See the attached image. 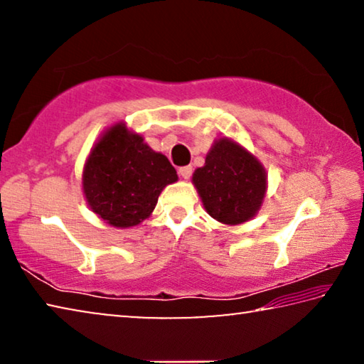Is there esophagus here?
<instances>
[{"instance_id": "obj_1", "label": "esophagus", "mask_w": 364, "mask_h": 364, "mask_svg": "<svg viewBox=\"0 0 364 364\" xmlns=\"http://www.w3.org/2000/svg\"><path fill=\"white\" fill-rule=\"evenodd\" d=\"M178 173H180V176L184 178V180H189L191 175H193V167H191V165H186V167H181L178 170Z\"/></svg>"}]
</instances>
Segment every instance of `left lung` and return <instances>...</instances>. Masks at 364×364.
Here are the masks:
<instances>
[{
	"label": "left lung",
	"instance_id": "8db88e82",
	"mask_svg": "<svg viewBox=\"0 0 364 364\" xmlns=\"http://www.w3.org/2000/svg\"><path fill=\"white\" fill-rule=\"evenodd\" d=\"M193 183L207 213L223 225H241L260 210L267 193V171L236 141H215L204 167L197 168Z\"/></svg>",
	"mask_w": 364,
	"mask_h": 364
}]
</instances>
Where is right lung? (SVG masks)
<instances>
[{
  "mask_svg": "<svg viewBox=\"0 0 364 364\" xmlns=\"http://www.w3.org/2000/svg\"><path fill=\"white\" fill-rule=\"evenodd\" d=\"M176 180L168 159L120 122L91 149L83 168V193L91 210L106 223L130 228L149 217L162 189Z\"/></svg>",
  "mask_w": 364,
  "mask_h": 364,
  "instance_id": "right-lung-1",
  "label": "right lung"
}]
</instances>
